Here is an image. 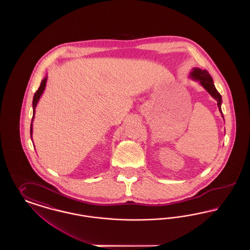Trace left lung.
Wrapping results in <instances>:
<instances>
[{
    "label": "left lung",
    "instance_id": "obj_1",
    "mask_svg": "<svg viewBox=\"0 0 250 250\" xmlns=\"http://www.w3.org/2000/svg\"><path fill=\"white\" fill-rule=\"evenodd\" d=\"M189 78H191L194 81H196V82H199L202 87L211 95L213 98L216 100L217 107H218V109H219V111L221 113V116H222V118H224L223 113H222V109H221L222 97H221V95L217 92V90L215 89L213 79L210 76L209 72L207 71V70H204V69L202 70L201 68L195 67V68H193L191 70L190 74H189Z\"/></svg>",
    "mask_w": 250,
    "mask_h": 250
}]
</instances>
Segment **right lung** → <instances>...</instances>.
<instances>
[{"mask_svg":"<svg viewBox=\"0 0 250 250\" xmlns=\"http://www.w3.org/2000/svg\"><path fill=\"white\" fill-rule=\"evenodd\" d=\"M47 80H48V76H46V77L43 79V81L41 82V84H40L38 90L36 91V94L34 95V99H33V118H32V124H31V139H32V141H33V137H32V135H33V121L35 119L36 105H37V103H38V101H39L41 95H42L44 90H45V88H46Z\"/></svg>","mask_w":250,"mask_h":250,"instance_id":"1","label":"right lung"}]
</instances>
